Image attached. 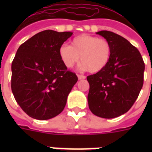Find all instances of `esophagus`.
I'll return each instance as SVG.
<instances>
[{
  "label": "esophagus",
  "mask_w": 152,
  "mask_h": 152,
  "mask_svg": "<svg viewBox=\"0 0 152 152\" xmlns=\"http://www.w3.org/2000/svg\"><path fill=\"white\" fill-rule=\"evenodd\" d=\"M78 76L79 80H84V79L86 78L85 76H83V75H78V76Z\"/></svg>",
  "instance_id": "obj_1"
}]
</instances>
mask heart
<instances>
[{
	"label": "heart",
	"mask_w": 152,
	"mask_h": 152,
	"mask_svg": "<svg viewBox=\"0 0 152 152\" xmlns=\"http://www.w3.org/2000/svg\"><path fill=\"white\" fill-rule=\"evenodd\" d=\"M111 45L107 40L98 37L82 34L74 38L71 46L62 45L59 48L60 58L69 69L80 59L81 71L96 73L105 69L111 57Z\"/></svg>",
	"instance_id": "obj_1"
}]
</instances>
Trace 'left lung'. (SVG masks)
Instances as JSON below:
<instances>
[{"mask_svg":"<svg viewBox=\"0 0 152 152\" xmlns=\"http://www.w3.org/2000/svg\"><path fill=\"white\" fill-rule=\"evenodd\" d=\"M111 45V57L106 68L87 77L90 89L88 106L95 115L114 118L129 110L144 83V63L140 53L121 35L101 31Z\"/></svg>","mask_w":152,"mask_h":152,"instance_id":"8db88e82","label":"left lung"}]
</instances>
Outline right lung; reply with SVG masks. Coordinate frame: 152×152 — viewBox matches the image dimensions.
Returning a JSON list of instances; mask_svg holds the SVG:
<instances>
[{
  "mask_svg": "<svg viewBox=\"0 0 152 152\" xmlns=\"http://www.w3.org/2000/svg\"><path fill=\"white\" fill-rule=\"evenodd\" d=\"M72 34L46 30L17 50L12 63V91L19 106L31 118L48 120L64 110L78 78L67 70L58 51Z\"/></svg>",
  "mask_w": 152,
  "mask_h": 152,
  "instance_id": "1",
  "label": "right lung"
}]
</instances>
